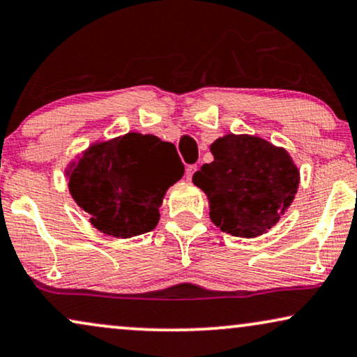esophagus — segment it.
Wrapping results in <instances>:
<instances>
[{
  "label": "esophagus",
  "mask_w": 357,
  "mask_h": 357,
  "mask_svg": "<svg viewBox=\"0 0 357 357\" xmlns=\"http://www.w3.org/2000/svg\"><path fill=\"white\" fill-rule=\"evenodd\" d=\"M196 171H197V165H189L188 166V168H186V179H188V181H191L192 174L196 173Z\"/></svg>",
  "instance_id": "34e87169"
}]
</instances>
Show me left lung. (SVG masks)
<instances>
[{"label": "left lung", "instance_id": "1", "mask_svg": "<svg viewBox=\"0 0 357 357\" xmlns=\"http://www.w3.org/2000/svg\"><path fill=\"white\" fill-rule=\"evenodd\" d=\"M212 163L192 176L207 194L211 220L241 238L266 234L291 206L298 169L284 149L253 135L228 134L211 145Z\"/></svg>", "mask_w": 357, "mask_h": 357}]
</instances>
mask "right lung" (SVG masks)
Listing matches in <instances>:
<instances>
[{
	"mask_svg": "<svg viewBox=\"0 0 357 357\" xmlns=\"http://www.w3.org/2000/svg\"><path fill=\"white\" fill-rule=\"evenodd\" d=\"M183 174L173 144L130 132L89 146L71 165L68 188L99 231L130 238L153 230L166 189Z\"/></svg>",
	"mask_w": 357,
	"mask_h": 357,
	"instance_id": "add662e5",
	"label": "right lung"
}]
</instances>
